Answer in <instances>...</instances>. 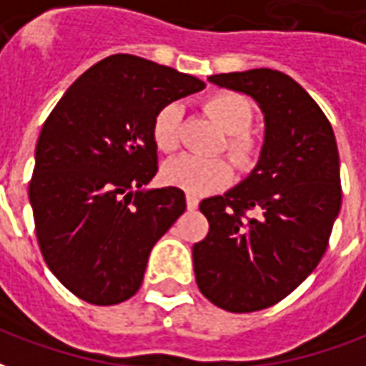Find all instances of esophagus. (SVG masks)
<instances>
[{"instance_id": "esophagus-1", "label": "esophagus", "mask_w": 366, "mask_h": 366, "mask_svg": "<svg viewBox=\"0 0 366 366\" xmlns=\"http://www.w3.org/2000/svg\"><path fill=\"white\" fill-rule=\"evenodd\" d=\"M198 204H199V199L196 198L194 194H188V196H186V206H188V209H196Z\"/></svg>"}]
</instances>
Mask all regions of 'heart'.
<instances>
[{"label": "heart", "mask_w": 366, "mask_h": 366, "mask_svg": "<svg viewBox=\"0 0 366 366\" xmlns=\"http://www.w3.org/2000/svg\"><path fill=\"white\" fill-rule=\"evenodd\" d=\"M206 112L214 117L225 137V151L239 167H249L257 154V141L247 131L253 121V109L245 97L233 92H215L204 99ZM182 129V107L168 104L154 115L152 121V141L162 152H174L180 144ZM231 164L225 159H199L194 154H184L170 160L162 168V176L168 184L178 186L190 194H207L217 190L231 180Z\"/></svg>", "instance_id": "heart-1"}]
</instances>
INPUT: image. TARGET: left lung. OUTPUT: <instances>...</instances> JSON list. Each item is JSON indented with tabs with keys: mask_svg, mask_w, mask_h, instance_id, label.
<instances>
[{
	"mask_svg": "<svg viewBox=\"0 0 366 366\" xmlns=\"http://www.w3.org/2000/svg\"><path fill=\"white\" fill-rule=\"evenodd\" d=\"M264 113L261 159L243 182L202 199L209 222L192 249L199 292L233 314L270 307L312 274L341 207L331 123L290 76L270 68L209 76Z\"/></svg>",
	"mask_w": 366,
	"mask_h": 366,
	"instance_id": "1",
	"label": "left lung"
}]
</instances>
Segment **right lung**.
<instances>
[{"instance_id": "obj_1", "label": "right lung", "mask_w": 366, "mask_h": 366, "mask_svg": "<svg viewBox=\"0 0 366 366\" xmlns=\"http://www.w3.org/2000/svg\"><path fill=\"white\" fill-rule=\"evenodd\" d=\"M206 84L133 54L99 60L46 117L29 199L52 274L94 306L143 284L154 243L186 209L180 188L143 190L159 170L154 115Z\"/></svg>"}]
</instances>
